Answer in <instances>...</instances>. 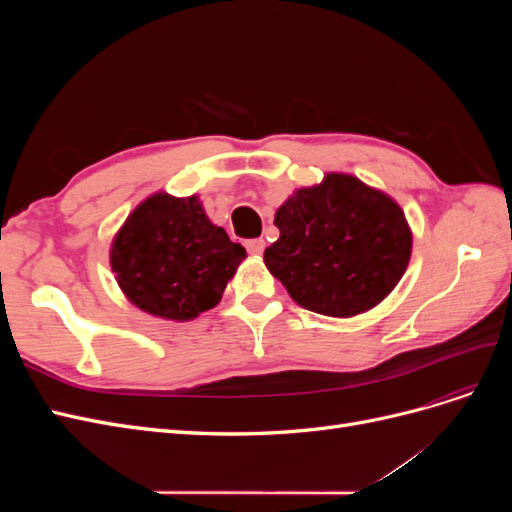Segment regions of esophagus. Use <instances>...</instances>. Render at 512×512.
<instances>
[{"mask_svg":"<svg viewBox=\"0 0 512 512\" xmlns=\"http://www.w3.org/2000/svg\"><path fill=\"white\" fill-rule=\"evenodd\" d=\"M265 239H250V241H245V247H247V252H250L252 256H260L262 252H265Z\"/></svg>","mask_w":512,"mask_h":512,"instance_id":"1","label":"esophagus"}]
</instances>
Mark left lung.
Returning <instances> with one entry per match:
<instances>
[{
    "label": "left lung",
    "mask_w": 512,
    "mask_h": 512,
    "mask_svg": "<svg viewBox=\"0 0 512 512\" xmlns=\"http://www.w3.org/2000/svg\"><path fill=\"white\" fill-rule=\"evenodd\" d=\"M280 239L267 269L309 312L350 318L378 305L404 275L412 232L393 198L350 175L329 173L275 213Z\"/></svg>",
    "instance_id": "obj_1"
}]
</instances>
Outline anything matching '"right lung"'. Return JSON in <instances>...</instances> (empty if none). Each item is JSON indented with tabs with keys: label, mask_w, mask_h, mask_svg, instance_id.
Segmentation results:
<instances>
[{
	"label": "right lung",
	"mask_w": 512,
	"mask_h": 512,
	"mask_svg": "<svg viewBox=\"0 0 512 512\" xmlns=\"http://www.w3.org/2000/svg\"><path fill=\"white\" fill-rule=\"evenodd\" d=\"M226 230L209 222L196 196L153 194L115 235L111 267L123 294L143 312L192 320L215 307L245 258Z\"/></svg>",
	"instance_id": "obj_1"
}]
</instances>
